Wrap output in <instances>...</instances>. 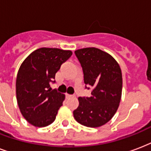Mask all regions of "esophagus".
<instances>
[{
  "mask_svg": "<svg viewBox=\"0 0 151 151\" xmlns=\"http://www.w3.org/2000/svg\"><path fill=\"white\" fill-rule=\"evenodd\" d=\"M66 97H67V98H72V97H73V95L69 94H66Z\"/></svg>",
  "mask_w": 151,
  "mask_h": 151,
  "instance_id": "1",
  "label": "esophagus"
}]
</instances>
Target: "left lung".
<instances>
[{"label": "left lung", "mask_w": 151, "mask_h": 151, "mask_svg": "<svg viewBox=\"0 0 151 151\" xmlns=\"http://www.w3.org/2000/svg\"><path fill=\"white\" fill-rule=\"evenodd\" d=\"M81 64L84 83L93 91L89 98L79 97L73 111L78 123L89 128L106 124L113 118L122 94V72L117 61L108 52L88 47L75 51Z\"/></svg>", "instance_id": "obj_1"}]
</instances>
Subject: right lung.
<instances>
[{"instance_id":"add662e5","label":"right lung","mask_w":151,"mask_h":151,"mask_svg":"<svg viewBox=\"0 0 151 151\" xmlns=\"http://www.w3.org/2000/svg\"><path fill=\"white\" fill-rule=\"evenodd\" d=\"M72 54L71 50L40 48L21 64L16 83L17 104L28 123L42 128L51 124L65 101V95L51 91L50 82L60 65Z\"/></svg>"}]
</instances>
